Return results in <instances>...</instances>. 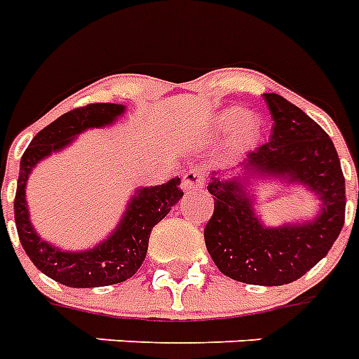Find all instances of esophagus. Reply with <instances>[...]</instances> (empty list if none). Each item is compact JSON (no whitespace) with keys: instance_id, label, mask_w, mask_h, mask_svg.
Segmentation results:
<instances>
[{"instance_id":"34e87169","label":"esophagus","mask_w":359,"mask_h":359,"mask_svg":"<svg viewBox=\"0 0 359 359\" xmlns=\"http://www.w3.org/2000/svg\"><path fill=\"white\" fill-rule=\"evenodd\" d=\"M205 186V169L196 165V168H191L190 171H186L184 177H182V188L186 191L190 190H199Z\"/></svg>"}]
</instances>
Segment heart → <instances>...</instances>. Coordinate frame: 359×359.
<instances>
[{"label":"heart","mask_w":359,"mask_h":359,"mask_svg":"<svg viewBox=\"0 0 359 359\" xmlns=\"http://www.w3.org/2000/svg\"><path fill=\"white\" fill-rule=\"evenodd\" d=\"M214 126L218 130H231V140L236 147L251 145L259 137L261 123L253 114L242 108H227L214 117Z\"/></svg>","instance_id":"heart-1"}]
</instances>
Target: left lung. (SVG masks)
I'll return each instance as SVG.
<instances>
[{"instance_id": "8db88e82", "label": "left lung", "mask_w": 359, "mask_h": 359, "mask_svg": "<svg viewBox=\"0 0 359 359\" xmlns=\"http://www.w3.org/2000/svg\"><path fill=\"white\" fill-rule=\"evenodd\" d=\"M264 100L272 114L270 140L240 162V173H210L207 190L214 214L205 227V244L227 278L278 287L309 272L328 255L345 224V177L334 143L311 117L276 93ZM278 178L302 185L321 201L311 220L268 228L256 214L252 179Z\"/></svg>"}]
</instances>
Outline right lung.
<instances>
[{"label": "right lung", "mask_w": 359, "mask_h": 359, "mask_svg": "<svg viewBox=\"0 0 359 359\" xmlns=\"http://www.w3.org/2000/svg\"><path fill=\"white\" fill-rule=\"evenodd\" d=\"M126 111L123 104H89L76 108L48 124L31 140L20 160L18 186L14 197V222L20 242L33 264L57 283L74 289L106 287L130 279L145 261L152 227L162 222L173 205L180 201V179L165 184L137 188L130 197L126 210L108 238L91 250L67 251L41 238L29 218L25 186L33 168L53 152L67 149L86 130L114 124Z\"/></svg>", "instance_id": "obj_1"}]
</instances>
